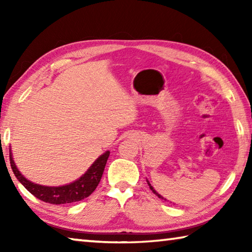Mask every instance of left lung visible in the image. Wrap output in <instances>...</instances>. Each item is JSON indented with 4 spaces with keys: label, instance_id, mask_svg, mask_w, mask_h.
<instances>
[{
    "label": "left lung",
    "instance_id": "1",
    "mask_svg": "<svg viewBox=\"0 0 252 252\" xmlns=\"http://www.w3.org/2000/svg\"><path fill=\"white\" fill-rule=\"evenodd\" d=\"M148 185H149V187H150V189L152 190V192H153V193H155V194H157V195H158V197H159V198H161V199H164V198H162V197H161V195H160L159 193H158V192H157V191H156L155 189H153V188H152V186L150 185V183H149V181H148ZM164 200H165V199H164Z\"/></svg>",
    "mask_w": 252,
    "mask_h": 252
}]
</instances>
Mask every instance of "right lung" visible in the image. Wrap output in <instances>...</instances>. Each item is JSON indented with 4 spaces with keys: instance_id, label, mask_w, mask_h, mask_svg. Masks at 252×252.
<instances>
[{
    "instance_id": "add662e5",
    "label": "right lung",
    "mask_w": 252,
    "mask_h": 252,
    "mask_svg": "<svg viewBox=\"0 0 252 252\" xmlns=\"http://www.w3.org/2000/svg\"><path fill=\"white\" fill-rule=\"evenodd\" d=\"M109 156L110 151H106L93 162V164L82 177L74 182L61 187H45L29 181L16 168L13 158H12V153H10V163L14 176L18 178V180L22 183L25 189L29 192H31L34 197L48 203L64 204L76 202L83 200L84 198H88L96 189L102 178V174H103Z\"/></svg>"
}]
</instances>
